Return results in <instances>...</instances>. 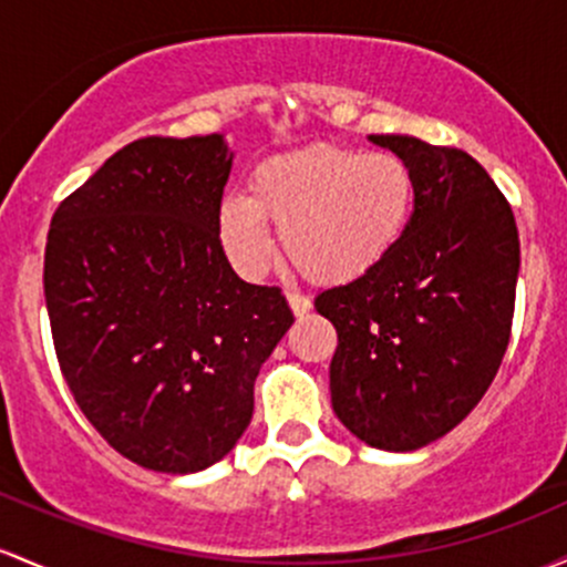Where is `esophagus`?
Segmentation results:
<instances>
[{
	"label": "esophagus",
	"instance_id": "obj_1",
	"mask_svg": "<svg viewBox=\"0 0 567 567\" xmlns=\"http://www.w3.org/2000/svg\"><path fill=\"white\" fill-rule=\"evenodd\" d=\"M288 303H290V309H293L296 317H303L309 309H312V301L301 293H288Z\"/></svg>",
	"mask_w": 567,
	"mask_h": 567
}]
</instances>
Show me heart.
Returning a JSON list of instances; mask_svg holds the SVG:
<instances>
[{"label":"heart","instance_id":"heart-1","mask_svg":"<svg viewBox=\"0 0 567 567\" xmlns=\"http://www.w3.org/2000/svg\"><path fill=\"white\" fill-rule=\"evenodd\" d=\"M412 166L395 153L309 145L274 155L250 177V196L223 198L217 226L228 258L258 277L274 255L269 223L303 277L344 285L395 250L414 213Z\"/></svg>","mask_w":567,"mask_h":567}]
</instances>
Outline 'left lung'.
Segmentation results:
<instances>
[{
  "label": "left lung",
  "mask_w": 567,
  "mask_h": 567,
  "mask_svg": "<svg viewBox=\"0 0 567 567\" xmlns=\"http://www.w3.org/2000/svg\"><path fill=\"white\" fill-rule=\"evenodd\" d=\"M412 166L406 234L374 271L322 290L333 322V412L388 452H414L482 401L512 339L519 234L478 161L401 134H371Z\"/></svg>",
  "instance_id": "left-lung-1"
}]
</instances>
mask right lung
Returning <instances> with one entry per match:
<instances>
[{"mask_svg":"<svg viewBox=\"0 0 567 567\" xmlns=\"http://www.w3.org/2000/svg\"><path fill=\"white\" fill-rule=\"evenodd\" d=\"M234 153L220 134L145 136L55 209L45 303L61 374L115 452L196 474L252 420V384L293 326L279 288L239 279L220 245Z\"/></svg>","mask_w":567,"mask_h":567,"instance_id":"obj_1","label":"right lung"}]
</instances>
